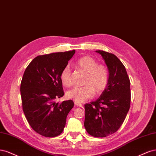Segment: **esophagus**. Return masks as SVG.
<instances>
[{
	"label": "esophagus",
	"instance_id": "obj_1",
	"mask_svg": "<svg viewBox=\"0 0 156 156\" xmlns=\"http://www.w3.org/2000/svg\"><path fill=\"white\" fill-rule=\"evenodd\" d=\"M74 104L76 105H77V106H79V107H82V104L81 103H79V102H74Z\"/></svg>",
	"mask_w": 156,
	"mask_h": 156
}]
</instances>
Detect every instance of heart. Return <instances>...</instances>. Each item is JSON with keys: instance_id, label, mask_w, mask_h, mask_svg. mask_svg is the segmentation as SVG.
Segmentation results:
<instances>
[{"instance_id": "b5f03b06", "label": "heart", "mask_w": 156, "mask_h": 156, "mask_svg": "<svg viewBox=\"0 0 156 156\" xmlns=\"http://www.w3.org/2000/svg\"><path fill=\"white\" fill-rule=\"evenodd\" d=\"M76 66L87 73L83 83L85 85L75 87L69 90L66 93L67 98L82 103L93 98L95 92L100 94L107 87L110 73L109 69L105 65L98 64L93 58L85 56L78 60ZM60 80L65 86L69 87L71 85V71L68 66L62 70L60 74Z\"/></svg>"}]
</instances>
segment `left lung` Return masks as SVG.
<instances>
[{"instance_id":"8db88e82","label":"left lung","mask_w":156,"mask_h":156,"mask_svg":"<svg viewBox=\"0 0 156 156\" xmlns=\"http://www.w3.org/2000/svg\"><path fill=\"white\" fill-rule=\"evenodd\" d=\"M96 52L109 69V81L97 100L84 105V126L92 136L105 137L116 132L126 117L131 101L130 81L124 65L115 55Z\"/></svg>"}]
</instances>
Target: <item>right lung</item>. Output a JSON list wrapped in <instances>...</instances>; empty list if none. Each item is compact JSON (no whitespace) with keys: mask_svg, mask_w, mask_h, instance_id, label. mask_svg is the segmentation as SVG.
<instances>
[{"mask_svg":"<svg viewBox=\"0 0 156 156\" xmlns=\"http://www.w3.org/2000/svg\"><path fill=\"white\" fill-rule=\"evenodd\" d=\"M74 53L73 50L38 56L24 73L20 88L23 112L32 128L43 136L61 134L74 106L71 100H54L64 95L60 74Z\"/></svg>","mask_w":156,"mask_h":156,"instance_id":"add662e5","label":"right lung"}]
</instances>
